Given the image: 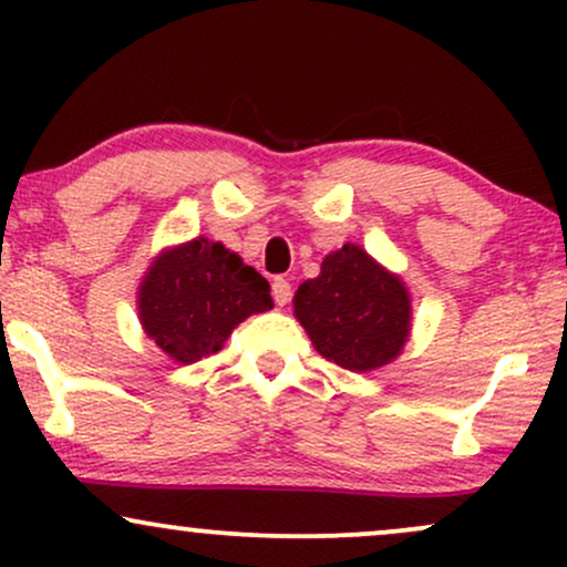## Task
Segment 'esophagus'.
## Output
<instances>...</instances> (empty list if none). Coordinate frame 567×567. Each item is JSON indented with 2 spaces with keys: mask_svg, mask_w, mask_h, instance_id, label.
I'll return each mask as SVG.
<instances>
[{
  "mask_svg": "<svg viewBox=\"0 0 567 567\" xmlns=\"http://www.w3.org/2000/svg\"><path fill=\"white\" fill-rule=\"evenodd\" d=\"M271 296H275V303L277 306H285L290 301V296H292V290H290V282L288 279H282V277H277L275 282H271Z\"/></svg>",
  "mask_w": 567,
  "mask_h": 567,
  "instance_id": "obj_1",
  "label": "esophagus"
}]
</instances>
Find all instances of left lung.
Returning a JSON list of instances; mask_svg holds the SVG:
<instances>
[{
    "instance_id": "left-lung-1",
    "label": "left lung",
    "mask_w": 567,
    "mask_h": 567,
    "mask_svg": "<svg viewBox=\"0 0 567 567\" xmlns=\"http://www.w3.org/2000/svg\"><path fill=\"white\" fill-rule=\"evenodd\" d=\"M296 317L324 360L365 373L405 347L410 298L362 247L343 245L324 258L320 277L298 288Z\"/></svg>"
}]
</instances>
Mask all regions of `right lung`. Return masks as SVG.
Masks as SVG:
<instances>
[{"label":"right lung","mask_w":567,"mask_h":567,"mask_svg":"<svg viewBox=\"0 0 567 567\" xmlns=\"http://www.w3.org/2000/svg\"><path fill=\"white\" fill-rule=\"evenodd\" d=\"M269 282L220 243L199 237L167 250L143 277L141 322L175 362H197L224 347L245 317L275 306Z\"/></svg>","instance_id":"1"}]
</instances>
